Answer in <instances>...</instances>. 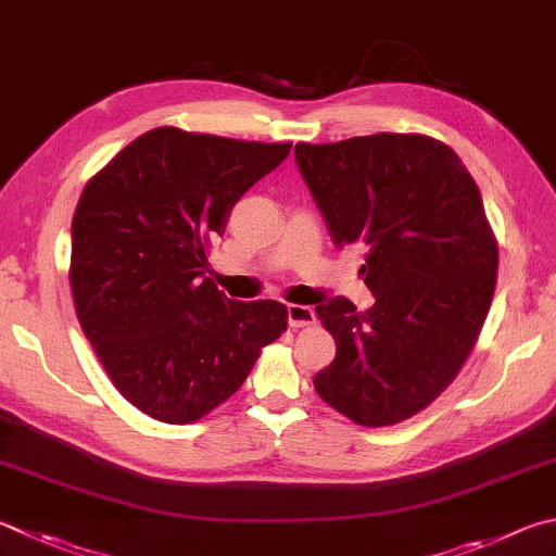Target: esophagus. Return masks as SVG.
<instances>
[{
    "label": "esophagus",
    "instance_id": "34e87169",
    "mask_svg": "<svg viewBox=\"0 0 556 556\" xmlns=\"http://www.w3.org/2000/svg\"><path fill=\"white\" fill-rule=\"evenodd\" d=\"M287 316H289V326L291 328H308L316 323V311L311 306H301V304H291L287 308Z\"/></svg>",
    "mask_w": 556,
    "mask_h": 556
}]
</instances>
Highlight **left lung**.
<instances>
[{"label": "left lung", "instance_id": "8db88e82", "mask_svg": "<svg viewBox=\"0 0 556 556\" xmlns=\"http://www.w3.org/2000/svg\"><path fill=\"white\" fill-rule=\"evenodd\" d=\"M296 165L336 243L367 245L359 275L375 306L323 301L336 359L318 396L365 428L426 410L477 345L498 243L479 187L450 146L422 134L296 143Z\"/></svg>", "mask_w": 556, "mask_h": 556}]
</instances>
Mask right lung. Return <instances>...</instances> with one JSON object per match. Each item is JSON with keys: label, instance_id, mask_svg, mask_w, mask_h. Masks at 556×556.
Returning <instances> with one entry per match:
<instances>
[{"label": "right lung", "instance_id": "obj_1", "mask_svg": "<svg viewBox=\"0 0 556 556\" xmlns=\"http://www.w3.org/2000/svg\"><path fill=\"white\" fill-rule=\"evenodd\" d=\"M289 150L160 126L87 181L70 257L77 320L146 416L169 426L208 416L287 330L285 304L230 301L204 271L230 208Z\"/></svg>", "mask_w": 556, "mask_h": 556}]
</instances>
